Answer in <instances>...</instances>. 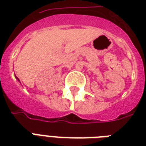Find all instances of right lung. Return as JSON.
<instances>
[{
  "instance_id": "1",
  "label": "right lung",
  "mask_w": 146,
  "mask_h": 146,
  "mask_svg": "<svg viewBox=\"0 0 146 146\" xmlns=\"http://www.w3.org/2000/svg\"><path fill=\"white\" fill-rule=\"evenodd\" d=\"M16 78H17V80H18V81H20V80H19V79H18V78H17V77H16Z\"/></svg>"
}]
</instances>
